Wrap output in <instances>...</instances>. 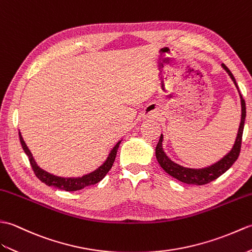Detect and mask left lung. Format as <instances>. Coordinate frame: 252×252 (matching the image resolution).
I'll use <instances>...</instances> for the list:
<instances>
[{
    "instance_id": "8db88e82",
    "label": "left lung",
    "mask_w": 252,
    "mask_h": 252,
    "mask_svg": "<svg viewBox=\"0 0 252 252\" xmlns=\"http://www.w3.org/2000/svg\"><path fill=\"white\" fill-rule=\"evenodd\" d=\"M222 66L223 69L227 72L228 75L231 76L232 81L234 82V84H235V86L238 89L235 77H234V75L232 74V72L228 70V68L224 63H222ZM239 96H240V102H242V120H240V125L238 128L235 143H234L230 153H227L224 158H221L219 161H217L216 164L205 167V168H200V169L187 168V167L176 164L175 161H172L168 156L165 154L163 150V143H161L163 142V135H160L159 141L158 145H156V149H155V155L161 168L168 173V175L176 178L179 181L187 184H196V186H203V184H207L211 181H214L217 178H219L221 175H223V173H224L227 169H230V167L235 163L239 156L240 147H242L244 125H245L246 103L240 93H239Z\"/></svg>"
}]
</instances>
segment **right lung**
<instances>
[{
  "label": "right lung",
  "instance_id": "add662e5",
  "mask_svg": "<svg viewBox=\"0 0 252 252\" xmlns=\"http://www.w3.org/2000/svg\"><path fill=\"white\" fill-rule=\"evenodd\" d=\"M19 139H20V143L21 147L24 149L25 153L28 155L29 158V161L31 164V167L33 171H34L35 176L40 179L42 182H44L48 187H55L59 189H63V191L66 192H73V191H79V189H82L86 187L89 186H94L98 182H100L102 179L105 177V175L109 172V170L112 168L113 166V163L116 158V153H117V149L120 147L121 141L117 142L114 148L111 150V152L108 156L107 160L104 163L97 168L94 171L88 173V175H85L83 177H79V178H61V177H57L54 175H50L47 171L41 169L35 163L34 158L30 152V150L28 149L27 144L25 143L24 139H22L21 133L19 132Z\"/></svg>",
  "mask_w": 252,
  "mask_h": 252
}]
</instances>
